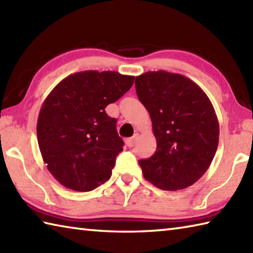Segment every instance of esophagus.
<instances>
[{
  "instance_id": "obj_1",
  "label": "esophagus",
  "mask_w": 253,
  "mask_h": 253,
  "mask_svg": "<svg viewBox=\"0 0 253 253\" xmlns=\"http://www.w3.org/2000/svg\"><path fill=\"white\" fill-rule=\"evenodd\" d=\"M137 137H139V134H137V133H135V134L133 135L132 137H128V139H126V145H127L128 147H132L133 145L135 144V142H136V140H137Z\"/></svg>"
}]
</instances>
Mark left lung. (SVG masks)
Here are the masks:
<instances>
[{
    "label": "left lung",
    "mask_w": 253,
    "mask_h": 253,
    "mask_svg": "<svg viewBox=\"0 0 253 253\" xmlns=\"http://www.w3.org/2000/svg\"><path fill=\"white\" fill-rule=\"evenodd\" d=\"M149 111L157 146L140 160L144 178L164 190L184 189L206 173L216 154L219 123L203 89L179 74L147 71L135 78Z\"/></svg>",
    "instance_id": "obj_1"
}]
</instances>
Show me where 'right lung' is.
Returning a JSON list of instances; mask_svg holds the SVG:
<instances>
[{
    "mask_svg": "<svg viewBox=\"0 0 253 253\" xmlns=\"http://www.w3.org/2000/svg\"><path fill=\"white\" fill-rule=\"evenodd\" d=\"M133 76L85 70L68 76L41 108L37 140L51 175L65 187L90 192L110 178L123 151L117 120L106 107L127 92Z\"/></svg>",
    "mask_w": 253,
    "mask_h": 253,
    "instance_id": "right-lung-1",
    "label": "right lung"
}]
</instances>
